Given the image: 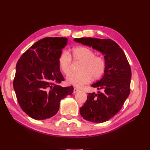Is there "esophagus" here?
<instances>
[{
    "label": "esophagus",
    "instance_id": "esophagus-1",
    "mask_svg": "<svg viewBox=\"0 0 150 150\" xmlns=\"http://www.w3.org/2000/svg\"><path fill=\"white\" fill-rule=\"evenodd\" d=\"M79 91V89H78V88H74V93H78V91Z\"/></svg>",
    "mask_w": 150,
    "mask_h": 150
}]
</instances>
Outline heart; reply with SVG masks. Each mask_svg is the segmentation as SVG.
I'll return each mask as SVG.
<instances>
[{"label":"heart","mask_w":150,"mask_h":150,"mask_svg":"<svg viewBox=\"0 0 150 150\" xmlns=\"http://www.w3.org/2000/svg\"><path fill=\"white\" fill-rule=\"evenodd\" d=\"M75 62H81L78 73L71 74L67 77V83L77 87L89 83L92 79L102 78L106 69V61L103 56L96 55L93 49L84 46L74 47L71 55L62 51L58 58L60 70L66 75L69 74L72 67V58Z\"/></svg>","instance_id":"1"}]
</instances>
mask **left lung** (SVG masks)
<instances>
[{
    "label": "left lung",
    "instance_id": "1",
    "mask_svg": "<svg viewBox=\"0 0 150 150\" xmlns=\"http://www.w3.org/2000/svg\"><path fill=\"white\" fill-rule=\"evenodd\" d=\"M74 41L92 47L104 55L106 69L103 78L92 85L102 90L88 93L80 114L86 120L103 122L115 116L123 105L130 93L131 70L125 52L110 39L77 38Z\"/></svg>",
    "mask_w": 150,
    "mask_h": 150
}]
</instances>
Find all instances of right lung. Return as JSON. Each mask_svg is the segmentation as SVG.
I'll return each instance as SVG.
<instances>
[{
    "instance_id": "obj_1",
    "label": "right lung",
    "mask_w": 150,
    "mask_h": 150,
    "mask_svg": "<svg viewBox=\"0 0 150 150\" xmlns=\"http://www.w3.org/2000/svg\"><path fill=\"white\" fill-rule=\"evenodd\" d=\"M67 43L66 38H45L30 47L17 63L13 86L21 109L32 118L56 115L61 99L73 92L72 86L59 85L64 78L58 58Z\"/></svg>"
}]
</instances>
